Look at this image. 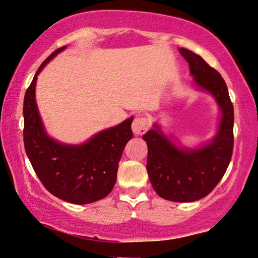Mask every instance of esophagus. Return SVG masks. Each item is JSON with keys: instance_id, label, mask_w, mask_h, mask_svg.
I'll use <instances>...</instances> for the list:
<instances>
[{"instance_id": "obj_1", "label": "esophagus", "mask_w": 258, "mask_h": 258, "mask_svg": "<svg viewBox=\"0 0 258 258\" xmlns=\"http://www.w3.org/2000/svg\"><path fill=\"white\" fill-rule=\"evenodd\" d=\"M133 132L135 135H143V134L147 133L149 129V120L148 117L143 116V115H140V116H136L135 120L133 122Z\"/></svg>"}]
</instances>
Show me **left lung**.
<instances>
[{
	"mask_svg": "<svg viewBox=\"0 0 258 258\" xmlns=\"http://www.w3.org/2000/svg\"><path fill=\"white\" fill-rule=\"evenodd\" d=\"M198 86L212 93L222 111L221 123L211 144L181 150L155 125L143 136L148 144L147 171L155 192L163 199L191 203L210 194L228 167L234 147V107L228 88L218 71L200 55L180 48Z\"/></svg>",
	"mask_w": 258,
	"mask_h": 258,
	"instance_id": "left-lung-1",
	"label": "left lung"
}]
</instances>
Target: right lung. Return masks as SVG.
<instances>
[{
	"label": "right lung",
	"instance_id": "add662e5",
	"mask_svg": "<svg viewBox=\"0 0 258 258\" xmlns=\"http://www.w3.org/2000/svg\"><path fill=\"white\" fill-rule=\"evenodd\" d=\"M59 47L39 66L24 95V148L44 187L59 199L76 205L101 200L111 192L123 149L132 140L133 117L103 130L83 145H65L48 137L35 101L37 76Z\"/></svg>",
	"mask_w": 258,
	"mask_h": 258
}]
</instances>
